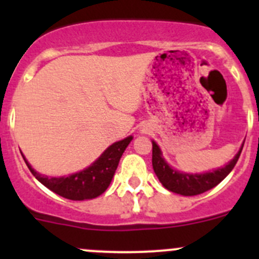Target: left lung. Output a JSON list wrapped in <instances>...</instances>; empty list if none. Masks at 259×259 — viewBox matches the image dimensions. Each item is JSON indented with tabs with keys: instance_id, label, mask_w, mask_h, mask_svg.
I'll return each mask as SVG.
<instances>
[{
	"instance_id": "left-lung-1",
	"label": "left lung",
	"mask_w": 259,
	"mask_h": 259,
	"mask_svg": "<svg viewBox=\"0 0 259 259\" xmlns=\"http://www.w3.org/2000/svg\"><path fill=\"white\" fill-rule=\"evenodd\" d=\"M151 143H153V160L151 161H153V169L158 177L159 182L170 192L185 195V197L202 194V193L218 185L234 168L242 153L243 145H244V143H243L236 156L223 168H218L213 171H207V173L192 174L183 173V171L171 168L166 163L165 159L163 158V153H161L159 145L154 140H151Z\"/></svg>"
}]
</instances>
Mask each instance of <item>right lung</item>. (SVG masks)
<instances>
[{"mask_svg": "<svg viewBox=\"0 0 259 259\" xmlns=\"http://www.w3.org/2000/svg\"><path fill=\"white\" fill-rule=\"evenodd\" d=\"M132 140L133 137L130 135L120 142L114 143L90 166L77 173L70 174L67 177H59V178L37 173L28 164L23 154L22 156L33 177L54 193L70 200L94 199L108 189L113 180L115 170L119 165L120 158Z\"/></svg>", "mask_w": 259, "mask_h": 259, "instance_id": "add662e5", "label": "right lung"}]
</instances>
